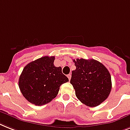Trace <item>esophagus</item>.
<instances>
[{"instance_id": "34e87169", "label": "esophagus", "mask_w": 130, "mask_h": 130, "mask_svg": "<svg viewBox=\"0 0 130 130\" xmlns=\"http://www.w3.org/2000/svg\"><path fill=\"white\" fill-rule=\"evenodd\" d=\"M67 77H68L69 80V81H70V79H71V74H69V75H67Z\"/></svg>"}]
</instances>
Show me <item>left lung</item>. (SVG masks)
<instances>
[{
  "label": "left lung",
  "instance_id": "8db88e82",
  "mask_svg": "<svg viewBox=\"0 0 130 130\" xmlns=\"http://www.w3.org/2000/svg\"><path fill=\"white\" fill-rule=\"evenodd\" d=\"M76 69L72 71L70 83L80 102L95 107L105 101L111 89L109 71L95 59H73Z\"/></svg>",
  "mask_w": 130,
  "mask_h": 130
}]
</instances>
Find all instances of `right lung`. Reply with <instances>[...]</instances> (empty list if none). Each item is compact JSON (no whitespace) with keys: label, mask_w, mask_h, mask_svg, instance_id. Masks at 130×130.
<instances>
[{"label":"right lung","mask_w":130,"mask_h":130,"mask_svg":"<svg viewBox=\"0 0 130 130\" xmlns=\"http://www.w3.org/2000/svg\"><path fill=\"white\" fill-rule=\"evenodd\" d=\"M55 57L45 56L27 64L21 73L19 86L22 94L30 103L43 105L55 98L60 86L69 79L61 67L54 65Z\"/></svg>","instance_id":"add662e5"}]
</instances>
